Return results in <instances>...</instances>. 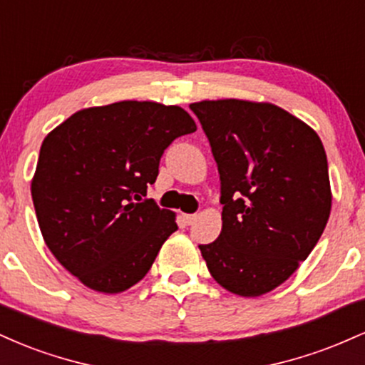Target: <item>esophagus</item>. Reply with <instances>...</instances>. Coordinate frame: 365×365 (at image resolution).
<instances>
[{
    "mask_svg": "<svg viewBox=\"0 0 365 365\" xmlns=\"http://www.w3.org/2000/svg\"><path fill=\"white\" fill-rule=\"evenodd\" d=\"M183 220H185L187 225H194L197 220V215H183Z\"/></svg>",
    "mask_w": 365,
    "mask_h": 365,
    "instance_id": "esophagus-1",
    "label": "esophagus"
}]
</instances>
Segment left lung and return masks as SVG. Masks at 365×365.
<instances>
[{
  "label": "left lung",
  "mask_w": 365,
  "mask_h": 365,
  "mask_svg": "<svg viewBox=\"0 0 365 365\" xmlns=\"http://www.w3.org/2000/svg\"><path fill=\"white\" fill-rule=\"evenodd\" d=\"M221 180L223 228L199 245L212 278L240 297L279 287L307 259L331 211L328 159L317 133L269 103L190 104Z\"/></svg>",
  "instance_id": "left-lung-1"
}]
</instances>
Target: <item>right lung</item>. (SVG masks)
Instances as JSON below:
<instances>
[{"label":"right lung","instance_id":"add662e5","mask_svg":"<svg viewBox=\"0 0 365 365\" xmlns=\"http://www.w3.org/2000/svg\"><path fill=\"white\" fill-rule=\"evenodd\" d=\"M195 130L180 106L121 101L48 133L31 187L36 216L54 257L86 287L120 293L148 274L178 226L144 197L165 149Z\"/></svg>","mask_w":365,"mask_h":365}]
</instances>
